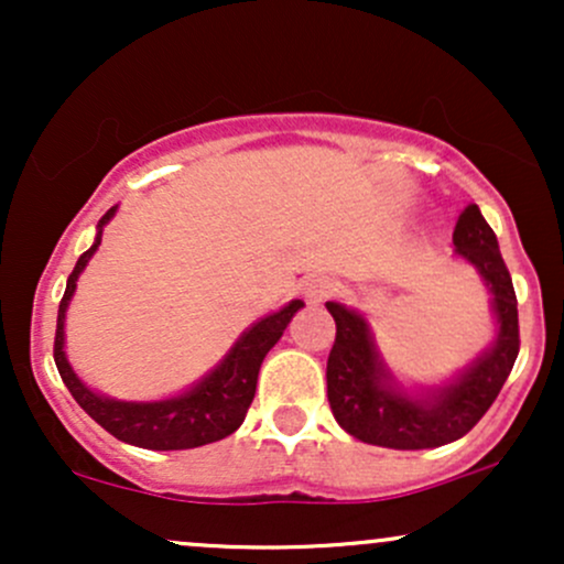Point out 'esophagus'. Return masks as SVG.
<instances>
[{
	"mask_svg": "<svg viewBox=\"0 0 564 564\" xmlns=\"http://www.w3.org/2000/svg\"><path fill=\"white\" fill-rule=\"evenodd\" d=\"M334 291H336V283L326 275H313V278H307V281L302 283V294L310 304L326 302L328 296L334 294Z\"/></svg>",
	"mask_w": 564,
	"mask_h": 564,
	"instance_id": "34e87169",
	"label": "esophagus"
}]
</instances>
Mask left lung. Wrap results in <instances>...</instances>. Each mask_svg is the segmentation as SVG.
<instances>
[{"mask_svg": "<svg viewBox=\"0 0 564 564\" xmlns=\"http://www.w3.org/2000/svg\"><path fill=\"white\" fill-rule=\"evenodd\" d=\"M456 257L480 273L490 291L496 339L475 364L435 387L408 390L384 364L371 326L358 310L326 302L336 321L326 384L334 419L352 437L394 451L440 448L464 437L485 416L520 352V323L511 275L480 206L469 204L453 230Z\"/></svg>", "mask_w": 564, "mask_h": 564, "instance_id": "8db88e82", "label": "left lung"}]
</instances>
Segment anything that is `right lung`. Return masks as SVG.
<instances>
[{"label": "right lung", "instance_id": "add662e5", "mask_svg": "<svg viewBox=\"0 0 564 564\" xmlns=\"http://www.w3.org/2000/svg\"><path fill=\"white\" fill-rule=\"evenodd\" d=\"M116 209L119 206H111L97 223L95 243L76 262L74 273L68 275L66 294L57 307L55 366L61 371L63 384L74 394L76 403L121 443L148 451H185L217 443L243 424L246 411L254 400L257 377H260L264 355L275 347V341L286 332L296 310L304 307V302L291 300L286 307L264 315L254 326L246 328L236 339V345L228 349V355L204 379H198L191 390L174 394V398L138 403V400H116L95 392L93 387H87L76 377L66 358V313L70 300H74L76 281H79L87 262L93 260L97 246L102 241V228L111 223Z\"/></svg>", "mask_w": 564, "mask_h": 564}]
</instances>
